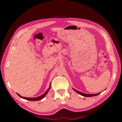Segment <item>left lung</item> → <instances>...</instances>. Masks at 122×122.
Returning a JSON list of instances; mask_svg holds the SVG:
<instances>
[{"instance_id": "obj_1", "label": "left lung", "mask_w": 122, "mask_h": 122, "mask_svg": "<svg viewBox=\"0 0 122 122\" xmlns=\"http://www.w3.org/2000/svg\"><path fill=\"white\" fill-rule=\"evenodd\" d=\"M73 89L75 92H76V93H77L78 94H80V95H81V96H84V97H94V96H97L101 93H99L96 94H84V93H82V92H80L79 91H77L73 88Z\"/></svg>"}]
</instances>
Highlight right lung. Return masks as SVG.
Here are the masks:
<instances>
[{
  "instance_id": "obj_1",
  "label": "right lung",
  "mask_w": 122,
  "mask_h": 122,
  "mask_svg": "<svg viewBox=\"0 0 122 122\" xmlns=\"http://www.w3.org/2000/svg\"><path fill=\"white\" fill-rule=\"evenodd\" d=\"M51 88V85L50 84V86H49V88H48V90L44 93L43 95H42L41 96H40L39 97H36V98H26V97H22L21 96H20L19 94H18V93H17V94L19 96L22 98H23L24 99H25V100H29V101H39V100H40L42 99L43 98H44V97L45 96L47 95V94L48 93V92L49 91L50 89Z\"/></svg>"
}]
</instances>
